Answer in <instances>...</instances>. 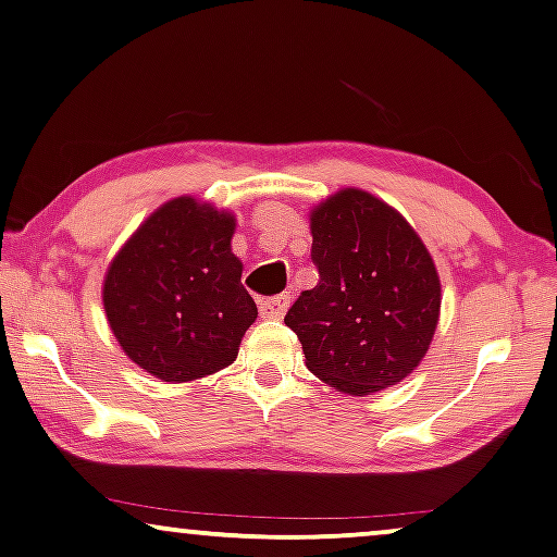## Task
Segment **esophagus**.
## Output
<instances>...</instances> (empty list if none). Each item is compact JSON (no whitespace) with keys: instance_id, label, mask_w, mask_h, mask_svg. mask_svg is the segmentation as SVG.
<instances>
[{"instance_id":"1","label":"esophagus","mask_w":557,"mask_h":557,"mask_svg":"<svg viewBox=\"0 0 557 557\" xmlns=\"http://www.w3.org/2000/svg\"><path fill=\"white\" fill-rule=\"evenodd\" d=\"M287 306H290V295H274V298L259 300V313L264 319H283Z\"/></svg>"}]
</instances>
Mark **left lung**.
Instances as JSON below:
<instances>
[{"instance_id":"left-lung-1","label":"left lung","mask_w":557,"mask_h":557,"mask_svg":"<svg viewBox=\"0 0 557 557\" xmlns=\"http://www.w3.org/2000/svg\"><path fill=\"white\" fill-rule=\"evenodd\" d=\"M319 285L285 315L306 368L349 396L398 385L424 360L442 308L434 259L396 208L344 187L311 210Z\"/></svg>"}]
</instances>
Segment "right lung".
<instances>
[{
  "label": "right lung",
  "mask_w": 557,
  "mask_h": 557,
  "mask_svg": "<svg viewBox=\"0 0 557 557\" xmlns=\"http://www.w3.org/2000/svg\"><path fill=\"white\" fill-rule=\"evenodd\" d=\"M236 215L182 195L133 231L104 272L117 344L161 383H193L236 360L257 306L231 251Z\"/></svg>",
  "instance_id": "add662e5"
}]
</instances>
